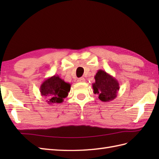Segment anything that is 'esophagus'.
<instances>
[{"instance_id": "34e87169", "label": "esophagus", "mask_w": 159, "mask_h": 159, "mask_svg": "<svg viewBox=\"0 0 159 159\" xmlns=\"http://www.w3.org/2000/svg\"><path fill=\"white\" fill-rule=\"evenodd\" d=\"M77 81L79 83H83V82L85 81V78L81 77V78H80V79H78Z\"/></svg>"}]
</instances>
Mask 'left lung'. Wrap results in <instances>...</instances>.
<instances>
[{"label": "left lung", "mask_w": 159, "mask_h": 159, "mask_svg": "<svg viewBox=\"0 0 159 159\" xmlns=\"http://www.w3.org/2000/svg\"><path fill=\"white\" fill-rule=\"evenodd\" d=\"M94 79L95 83L92 84L93 93L98 95L101 101L109 102L116 98L120 90V84L117 79L102 70H98Z\"/></svg>", "instance_id": "8db88e82"}]
</instances>
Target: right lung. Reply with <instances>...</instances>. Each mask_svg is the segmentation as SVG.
<instances>
[{
  "label": "right lung",
  "instance_id": "obj_1",
  "mask_svg": "<svg viewBox=\"0 0 159 159\" xmlns=\"http://www.w3.org/2000/svg\"><path fill=\"white\" fill-rule=\"evenodd\" d=\"M71 85L64 81L58 75H54L46 79L40 86L41 96L46 99L49 104L61 103L68 96Z\"/></svg>",
  "mask_w": 159,
  "mask_h": 159
}]
</instances>
